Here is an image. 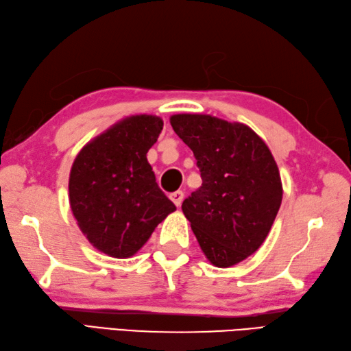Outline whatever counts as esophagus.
<instances>
[{
  "mask_svg": "<svg viewBox=\"0 0 351 351\" xmlns=\"http://www.w3.org/2000/svg\"><path fill=\"white\" fill-rule=\"evenodd\" d=\"M169 198L173 199V202L174 204L178 207V206H182V202H183V198H184V193L182 192V191H176V192H173L169 195Z\"/></svg>",
  "mask_w": 351,
  "mask_h": 351,
  "instance_id": "1",
  "label": "esophagus"
}]
</instances>
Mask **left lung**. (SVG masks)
Instances as JSON below:
<instances>
[{
    "instance_id": "left-lung-1",
    "label": "left lung",
    "mask_w": 351,
    "mask_h": 351,
    "mask_svg": "<svg viewBox=\"0 0 351 351\" xmlns=\"http://www.w3.org/2000/svg\"><path fill=\"white\" fill-rule=\"evenodd\" d=\"M176 134L193 152L202 184L182 204L202 252L231 267L266 240L282 201V183L266 143L241 123L176 114Z\"/></svg>"
}]
</instances>
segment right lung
<instances>
[{"mask_svg": "<svg viewBox=\"0 0 351 351\" xmlns=\"http://www.w3.org/2000/svg\"><path fill=\"white\" fill-rule=\"evenodd\" d=\"M163 121L130 115L82 147L70 169V208L90 243L114 258H129L176 206L147 160Z\"/></svg>", "mask_w": 351, "mask_h": 351, "instance_id": "obj_1", "label": "right lung"}]
</instances>
